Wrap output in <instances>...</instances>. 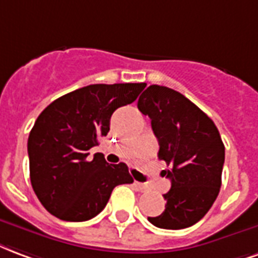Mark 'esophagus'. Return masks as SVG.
<instances>
[{"instance_id":"esophagus-1","label":"esophagus","mask_w":258,"mask_h":258,"mask_svg":"<svg viewBox=\"0 0 258 258\" xmlns=\"http://www.w3.org/2000/svg\"><path fill=\"white\" fill-rule=\"evenodd\" d=\"M133 185L136 186V189L139 191H147V190H148V186H147V185H144V183H141V182L135 181V183H133Z\"/></svg>"}]
</instances>
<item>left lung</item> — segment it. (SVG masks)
<instances>
[{
    "instance_id": "8db88e82",
    "label": "left lung",
    "mask_w": 258,
    "mask_h": 258,
    "mask_svg": "<svg viewBox=\"0 0 258 258\" xmlns=\"http://www.w3.org/2000/svg\"><path fill=\"white\" fill-rule=\"evenodd\" d=\"M137 107L151 118L159 141L158 158L168 170L171 189L163 195L166 210L148 218L159 228L190 227L210 211L222 186L224 144L214 121L177 91L150 85Z\"/></svg>"
}]
</instances>
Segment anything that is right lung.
I'll list each match as a JSON object with an SVG mask.
<instances>
[{"label": "right lung", "mask_w": 258, "mask_h": 258, "mask_svg": "<svg viewBox=\"0 0 258 258\" xmlns=\"http://www.w3.org/2000/svg\"><path fill=\"white\" fill-rule=\"evenodd\" d=\"M145 83L92 84L58 98L39 114L28 137L35 195L55 218L84 222L103 211L117 185L132 183L125 163L88 151L110 131L118 107L137 99Z\"/></svg>", "instance_id": "right-lung-1"}]
</instances>
